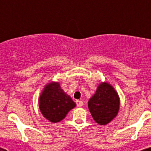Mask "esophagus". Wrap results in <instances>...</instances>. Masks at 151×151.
Returning <instances> with one entry per match:
<instances>
[{"instance_id": "34e87169", "label": "esophagus", "mask_w": 151, "mask_h": 151, "mask_svg": "<svg viewBox=\"0 0 151 151\" xmlns=\"http://www.w3.org/2000/svg\"><path fill=\"white\" fill-rule=\"evenodd\" d=\"M76 104H77L78 107H81L83 106L82 101H79V100H77V101H76Z\"/></svg>"}]
</instances>
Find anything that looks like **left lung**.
<instances>
[{
    "instance_id": "1",
    "label": "left lung",
    "mask_w": 151,
    "mask_h": 151,
    "mask_svg": "<svg viewBox=\"0 0 151 151\" xmlns=\"http://www.w3.org/2000/svg\"><path fill=\"white\" fill-rule=\"evenodd\" d=\"M120 98L111 84L106 81L99 84L94 94L88 101V108L93 120L99 125H106L117 116Z\"/></svg>"
}]
</instances>
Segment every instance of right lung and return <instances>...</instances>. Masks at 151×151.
I'll return each mask as SVG.
<instances>
[{"label":"right lung","instance_id":"add662e5","mask_svg":"<svg viewBox=\"0 0 151 151\" xmlns=\"http://www.w3.org/2000/svg\"><path fill=\"white\" fill-rule=\"evenodd\" d=\"M38 102L43 116L53 124L63 120L71 109L76 106L58 81H50L45 86Z\"/></svg>","mask_w":151,"mask_h":151}]
</instances>
